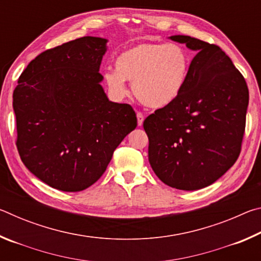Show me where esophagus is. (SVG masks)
<instances>
[{
  "instance_id": "34e87169",
  "label": "esophagus",
  "mask_w": 261,
  "mask_h": 261,
  "mask_svg": "<svg viewBox=\"0 0 261 261\" xmlns=\"http://www.w3.org/2000/svg\"><path fill=\"white\" fill-rule=\"evenodd\" d=\"M137 120H138V126L143 125V122H144V115H143V113H140V112L137 113Z\"/></svg>"
}]
</instances>
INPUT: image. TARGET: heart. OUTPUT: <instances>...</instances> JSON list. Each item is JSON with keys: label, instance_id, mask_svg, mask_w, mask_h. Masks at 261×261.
<instances>
[{"label": "heart", "instance_id": "b5f03b06", "mask_svg": "<svg viewBox=\"0 0 261 261\" xmlns=\"http://www.w3.org/2000/svg\"><path fill=\"white\" fill-rule=\"evenodd\" d=\"M190 64L189 51L178 43L141 42L123 51L116 60V71L105 74L109 91L126 94L125 81L132 92L149 108H163L182 93Z\"/></svg>", "mask_w": 261, "mask_h": 261}]
</instances>
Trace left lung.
I'll list each match as a JSON object with an SVG mask.
<instances>
[{
	"label": "left lung",
	"mask_w": 261,
	"mask_h": 261,
	"mask_svg": "<svg viewBox=\"0 0 261 261\" xmlns=\"http://www.w3.org/2000/svg\"><path fill=\"white\" fill-rule=\"evenodd\" d=\"M197 51L182 93L144 121L148 161L171 188L193 191L213 184L236 162L245 131L249 88L219 46L173 35Z\"/></svg>",
	"instance_id": "left-lung-1"
}]
</instances>
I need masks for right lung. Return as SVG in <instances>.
<instances>
[{"mask_svg":"<svg viewBox=\"0 0 261 261\" xmlns=\"http://www.w3.org/2000/svg\"><path fill=\"white\" fill-rule=\"evenodd\" d=\"M107 41L83 37L41 53L20 74L12 95L21 161L61 191L94 184L137 126L131 106L109 101L100 84Z\"/></svg>","mask_w":261,"mask_h":261,"instance_id":"add662e5","label":"right lung"}]
</instances>
